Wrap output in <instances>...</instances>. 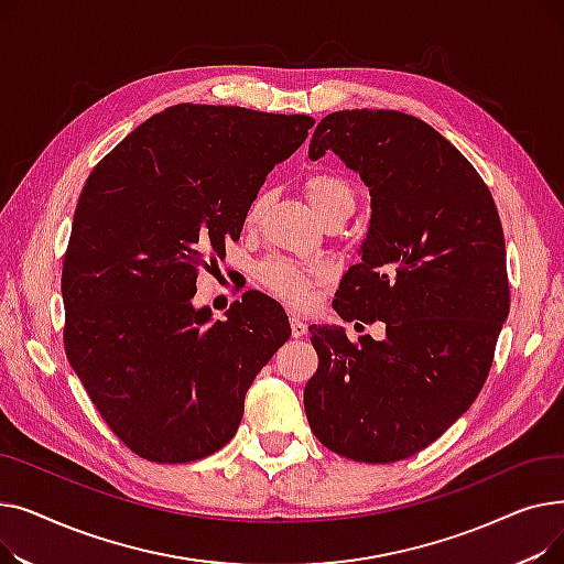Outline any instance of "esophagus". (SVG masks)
<instances>
[{"instance_id":"esophagus-1","label":"esophagus","mask_w":564,"mask_h":564,"mask_svg":"<svg viewBox=\"0 0 564 564\" xmlns=\"http://www.w3.org/2000/svg\"><path fill=\"white\" fill-rule=\"evenodd\" d=\"M290 329H292V338H304L308 334L306 322L302 317H297V315L290 317Z\"/></svg>"}]
</instances>
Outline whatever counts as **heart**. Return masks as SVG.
<instances>
[{
    "label": "heart",
    "mask_w": 564,
    "mask_h": 564,
    "mask_svg": "<svg viewBox=\"0 0 564 564\" xmlns=\"http://www.w3.org/2000/svg\"><path fill=\"white\" fill-rule=\"evenodd\" d=\"M304 192L311 205L315 207V213L319 215V219H324L332 213L354 210V192L338 175H311L304 183ZM267 203H270V194L267 192H258L253 196L245 215V224L249 228L258 226V221L262 219V213L267 210ZM258 281L272 294H276V297L294 306H302L311 300V288L324 281V270H319V267L292 262L285 258H272V260H264L258 267Z\"/></svg>",
    "instance_id": "1"
}]
</instances>
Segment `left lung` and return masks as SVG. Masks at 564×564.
<instances>
[{"label": "left lung", "instance_id": "1", "mask_svg": "<svg viewBox=\"0 0 564 564\" xmlns=\"http://www.w3.org/2000/svg\"><path fill=\"white\" fill-rule=\"evenodd\" d=\"M334 153L370 192L361 260L334 308L383 322L387 338L311 324L319 364L304 409L329 451L368 464L427 448L478 398L510 313L506 237L478 171L416 116L345 109L324 116L308 158Z\"/></svg>", "mask_w": 564, "mask_h": 564}]
</instances>
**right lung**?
<instances>
[{
    "mask_svg": "<svg viewBox=\"0 0 564 564\" xmlns=\"http://www.w3.org/2000/svg\"><path fill=\"white\" fill-rule=\"evenodd\" d=\"M315 118L175 105L91 171L64 258V343L100 416L143 459L185 464L235 436L256 375L290 338L285 311L245 292L192 304L207 256L240 240L247 207Z\"/></svg>",
    "mask_w": 564,
    "mask_h": 564,
    "instance_id": "1",
    "label": "right lung"
}]
</instances>
